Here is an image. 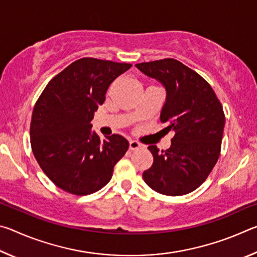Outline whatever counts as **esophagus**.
Listing matches in <instances>:
<instances>
[{
	"label": "esophagus",
	"mask_w": 257,
	"mask_h": 257,
	"mask_svg": "<svg viewBox=\"0 0 257 257\" xmlns=\"http://www.w3.org/2000/svg\"><path fill=\"white\" fill-rule=\"evenodd\" d=\"M142 147H143V145L141 144V143H138L136 141H129V150L136 151V150L142 149Z\"/></svg>",
	"instance_id": "esophagus-1"
}]
</instances>
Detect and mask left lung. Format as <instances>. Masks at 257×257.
Instances as JSON below:
<instances>
[{
  "label": "left lung",
  "instance_id": "left-lung-1",
  "mask_svg": "<svg viewBox=\"0 0 257 257\" xmlns=\"http://www.w3.org/2000/svg\"><path fill=\"white\" fill-rule=\"evenodd\" d=\"M167 92L160 119L175 130L171 146L149 150L154 162L143 178L149 187L168 196H180L201 186L220 155L224 113L214 90L197 72L175 59L136 64Z\"/></svg>",
  "mask_w": 257,
  "mask_h": 257
}]
</instances>
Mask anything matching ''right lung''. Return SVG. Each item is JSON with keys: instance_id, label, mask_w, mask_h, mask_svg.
<instances>
[{"instance_id": "right-lung-1", "label": "right lung", "mask_w": 257, "mask_h": 257, "mask_svg": "<svg viewBox=\"0 0 257 257\" xmlns=\"http://www.w3.org/2000/svg\"><path fill=\"white\" fill-rule=\"evenodd\" d=\"M132 64L84 58L52 79L35 104L30 143L50 180L75 195L95 193L110 181L129 143L120 135L101 141L90 121L111 82Z\"/></svg>"}]
</instances>
